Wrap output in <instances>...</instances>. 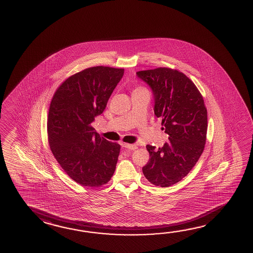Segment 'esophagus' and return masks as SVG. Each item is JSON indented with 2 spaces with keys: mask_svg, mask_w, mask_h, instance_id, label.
I'll list each match as a JSON object with an SVG mask.
<instances>
[{
  "mask_svg": "<svg viewBox=\"0 0 253 253\" xmlns=\"http://www.w3.org/2000/svg\"><path fill=\"white\" fill-rule=\"evenodd\" d=\"M125 148L130 149V150H135V149H137V146H136V145H132V144H125Z\"/></svg>",
  "mask_w": 253,
  "mask_h": 253,
  "instance_id": "esophagus-1",
  "label": "esophagus"
}]
</instances>
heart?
I'll return each mask as SVG.
<instances>
[{
	"instance_id": "obj_1",
	"label": "heart",
	"mask_w": 253,
	"mask_h": 253,
	"mask_svg": "<svg viewBox=\"0 0 253 253\" xmlns=\"http://www.w3.org/2000/svg\"><path fill=\"white\" fill-rule=\"evenodd\" d=\"M138 89H135V90H138Z\"/></svg>"
}]
</instances>
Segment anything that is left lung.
<instances>
[{
	"label": "left lung",
	"instance_id": "left-lung-1",
	"mask_svg": "<svg viewBox=\"0 0 253 253\" xmlns=\"http://www.w3.org/2000/svg\"><path fill=\"white\" fill-rule=\"evenodd\" d=\"M136 75L152 90L155 115L169 135L163 147L146 146L150 159L142 170L155 186H171L186 177L203 154L208 126L204 98L194 83L177 70L160 67Z\"/></svg>",
	"mask_w": 253,
	"mask_h": 253
}]
</instances>
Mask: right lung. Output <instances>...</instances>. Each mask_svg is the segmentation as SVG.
Instances as JSON below:
<instances>
[{
    "label": "right lung",
    "mask_w": 253,
    "mask_h": 253,
    "mask_svg": "<svg viewBox=\"0 0 253 253\" xmlns=\"http://www.w3.org/2000/svg\"><path fill=\"white\" fill-rule=\"evenodd\" d=\"M125 69L89 67L58 87L47 121L49 147L67 175L82 186L107 184L121 146L100 137L91 124L102 114Z\"/></svg>",
    "instance_id": "right-lung-1"
}]
</instances>
